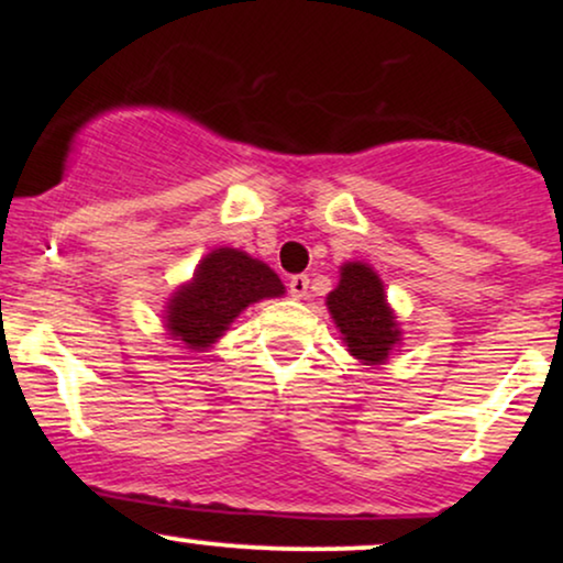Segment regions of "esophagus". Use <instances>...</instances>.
Wrapping results in <instances>:
<instances>
[{
  "label": "esophagus",
  "mask_w": 563,
  "mask_h": 563,
  "mask_svg": "<svg viewBox=\"0 0 563 563\" xmlns=\"http://www.w3.org/2000/svg\"><path fill=\"white\" fill-rule=\"evenodd\" d=\"M307 288H309V277L307 275L290 277L288 290H290V296H294V299H303V296H307Z\"/></svg>",
  "instance_id": "34e87169"
}]
</instances>
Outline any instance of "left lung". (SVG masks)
<instances>
[{
	"label": "left lung",
	"mask_w": 563,
	"mask_h": 563,
	"mask_svg": "<svg viewBox=\"0 0 563 563\" xmlns=\"http://www.w3.org/2000/svg\"><path fill=\"white\" fill-rule=\"evenodd\" d=\"M325 307L346 352L363 365H386L402 346V328L386 299L384 280L367 262L341 264L339 286L325 296Z\"/></svg>",
	"instance_id": "left-lung-1"
}]
</instances>
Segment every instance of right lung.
I'll list each match as a JSON object with an SVG mask.
<instances>
[{"label": "right lung", "instance_id": "right-lung-1", "mask_svg": "<svg viewBox=\"0 0 563 563\" xmlns=\"http://www.w3.org/2000/svg\"><path fill=\"white\" fill-rule=\"evenodd\" d=\"M283 294L286 286L269 264L241 249L219 245L198 262L190 280L166 299L164 331L187 352H206L251 303Z\"/></svg>", "mask_w": 563, "mask_h": 563}]
</instances>
